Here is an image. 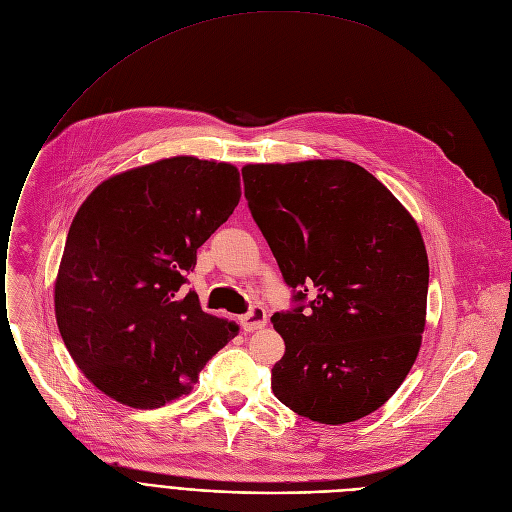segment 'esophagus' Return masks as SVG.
Returning <instances> with one entry per match:
<instances>
[{
  "label": "esophagus",
  "mask_w": 512,
  "mask_h": 512,
  "mask_svg": "<svg viewBox=\"0 0 512 512\" xmlns=\"http://www.w3.org/2000/svg\"><path fill=\"white\" fill-rule=\"evenodd\" d=\"M240 324L246 332H254V330H262L266 326V311L260 305H254L246 316L240 318Z\"/></svg>",
  "instance_id": "1"
}]
</instances>
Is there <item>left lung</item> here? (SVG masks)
Instances as JSON below:
<instances>
[{
  "mask_svg": "<svg viewBox=\"0 0 512 512\" xmlns=\"http://www.w3.org/2000/svg\"><path fill=\"white\" fill-rule=\"evenodd\" d=\"M242 176L295 301L272 316L285 340L274 396L322 424L375 412L422 342L428 258L416 221L352 162L248 164Z\"/></svg>",
  "mask_w": 512,
  "mask_h": 512,
  "instance_id": "1",
  "label": "left lung"
}]
</instances>
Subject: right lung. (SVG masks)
<instances>
[{
    "label": "right lung",
    "mask_w": 512,
    "mask_h": 512,
    "mask_svg": "<svg viewBox=\"0 0 512 512\" xmlns=\"http://www.w3.org/2000/svg\"><path fill=\"white\" fill-rule=\"evenodd\" d=\"M240 196L235 166L178 155L104 180L73 217L55 318L71 359L108 398L151 410L186 396L238 336L180 287Z\"/></svg>",
    "instance_id": "right-lung-1"
}]
</instances>
